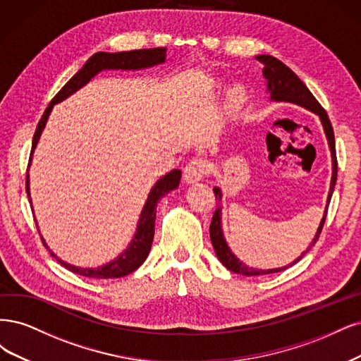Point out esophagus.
<instances>
[{
	"mask_svg": "<svg viewBox=\"0 0 361 361\" xmlns=\"http://www.w3.org/2000/svg\"><path fill=\"white\" fill-rule=\"evenodd\" d=\"M208 171V164L205 160L201 159H193L190 160L184 168V180L185 183H197L204 178V176Z\"/></svg>",
	"mask_w": 361,
	"mask_h": 361,
	"instance_id": "obj_1",
	"label": "esophagus"
}]
</instances>
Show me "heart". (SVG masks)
I'll return each mask as SVG.
<instances>
[{"label": "heart", "mask_w": 361, "mask_h": 361, "mask_svg": "<svg viewBox=\"0 0 361 361\" xmlns=\"http://www.w3.org/2000/svg\"><path fill=\"white\" fill-rule=\"evenodd\" d=\"M242 94V99H239V94ZM246 100V96H244V92L241 91V88H232L229 92V104L232 108H240L241 104Z\"/></svg>", "instance_id": "b5f03b06"}]
</instances>
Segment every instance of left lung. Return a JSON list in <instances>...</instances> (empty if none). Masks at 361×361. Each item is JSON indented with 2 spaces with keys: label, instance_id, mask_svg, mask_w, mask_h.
<instances>
[{
  "label": "left lung",
  "instance_id": "obj_1",
  "mask_svg": "<svg viewBox=\"0 0 361 361\" xmlns=\"http://www.w3.org/2000/svg\"><path fill=\"white\" fill-rule=\"evenodd\" d=\"M257 60L259 63H262V66H264L262 73H264V78L267 79V88H269V91H270L271 100L297 103V104H300V106H303V108H306L312 112H315L317 115H319L321 123L324 126L325 135H327V139H329L330 149H331L333 176H331L329 197H327V207H325L324 217L321 220L315 238L312 240L310 247H307L306 252L301 253V257L297 258L293 264L281 267V269L257 270V269H252V267L244 265L238 258H235L234 253H232L228 247V244H226V241L224 238V234H222V226H220V210H222V207L219 205L216 208V212H214L213 219H212V225H210V237H212V243H213V247L216 250L217 258H219L220 262H222L226 267L228 270L234 271L237 274H244V276H259V274H271V273L283 271V270L288 269V267L294 265L295 262H298L301 258L305 257V255L312 249L313 244L318 241V238L321 235L325 217H327V210H329V205H330L331 195H333V190H334L336 178H337V157H336L334 132H333V127H331V123H330L327 112H325V109L321 106L319 102L315 97H313V94L307 90V87L303 82H301V79L293 71H290L288 66H285L282 61H279L277 58H274L271 55H258ZM214 196H216V200H219V201H220V197H222V193H220L219 188H214Z\"/></svg>",
  "mask_w": 361,
  "mask_h": 361
}]
</instances>
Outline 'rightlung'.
I'll return each mask as SVG.
<instances>
[{
	"label": "right lung",
	"instance_id": "right-lung-1",
	"mask_svg": "<svg viewBox=\"0 0 361 361\" xmlns=\"http://www.w3.org/2000/svg\"><path fill=\"white\" fill-rule=\"evenodd\" d=\"M165 56H166V48H151V49H135L129 52H115V54H108V52H97L92 55L90 60L85 63V66L80 68V71L68 80V82L56 92L55 97L51 100L48 104V108L43 112L42 118L37 124L36 133H34L32 137V147H31V154H30V161L32 157V151L36 148L39 137L42 135L43 127L48 121L49 114L54 108L55 103H60L61 100L67 99L71 94H73L75 91L79 88H82L85 84H88V80L96 76L99 72L104 71V68H121V71H135V68H145L149 66H156L160 63H165ZM30 166V164H28ZM181 178V171L180 169H173L169 173H166L165 177H161L156 184L154 188L151 189L147 202L144 205V210L141 213V219H139L136 234L130 243V246L127 247L117 259H114L112 262L97 267V269H79V267H73L71 264H67L61 259H58L55 255L51 252L52 257L58 259L61 265H64L67 270H71L72 273L85 276V277H92V279H114V277H123L133 273L136 269L142 265V262L147 259L148 252L151 249V243H153L154 238V222H156V205L160 201L161 196H165L169 190L177 189V185L180 184ZM27 195L28 200L31 202L30 197V180H28V173H27ZM43 244L46 246L44 240H42ZM48 247V246H46Z\"/></svg>",
	"mask_w": 361,
	"mask_h": 361
}]
</instances>
